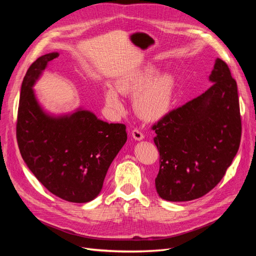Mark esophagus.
Returning a JSON list of instances; mask_svg holds the SVG:
<instances>
[{
	"label": "esophagus",
	"instance_id": "34e87169",
	"mask_svg": "<svg viewBox=\"0 0 256 256\" xmlns=\"http://www.w3.org/2000/svg\"><path fill=\"white\" fill-rule=\"evenodd\" d=\"M132 136H134V140H136V141H141V140H143V138H144L143 132H142L141 130H138V128H134L132 130Z\"/></svg>",
	"mask_w": 256,
	"mask_h": 256
}]
</instances>
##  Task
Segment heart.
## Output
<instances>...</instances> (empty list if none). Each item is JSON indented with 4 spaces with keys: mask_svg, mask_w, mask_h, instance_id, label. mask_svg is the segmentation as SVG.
<instances>
[{
    "mask_svg": "<svg viewBox=\"0 0 256 256\" xmlns=\"http://www.w3.org/2000/svg\"><path fill=\"white\" fill-rule=\"evenodd\" d=\"M116 90L122 94H136L134 108L145 120H154L164 114L171 104L172 81L166 76L150 78V72H134L116 81ZM106 104L112 110L120 111L122 104L114 88L106 90Z\"/></svg>",
    "mask_w": 256,
    "mask_h": 256,
    "instance_id": "1",
    "label": "heart"
}]
</instances>
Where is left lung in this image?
Wrapping results in <instances>:
<instances>
[{
    "mask_svg": "<svg viewBox=\"0 0 256 256\" xmlns=\"http://www.w3.org/2000/svg\"><path fill=\"white\" fill-rule=\"evenodd\" d=\"M212 86L152 126L160 159L154 180L161 198L186 202L205 196L232 164L242 138L237 83L216 58Z\"/></svg>",
    "mask_w": 256,
    "mask_h": 256,
    "instance_id": "left-lung-1",
    "label": "left lung"
}]
</instances>
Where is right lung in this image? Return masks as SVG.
<instances>
[{
	"instance_id": "add662e5",
	"label": "right lung",
	"mask_w": 256,
	"mask_h": 256,
	"mask_svg": "<svg viewBox=\"0 0 256 256\" xmlns=\"http://www.w3.org/2000/svg\"><path fill=\"white\" fill-rule=\"evenodd\" d=\"M38 58L23 79L17 118L20 154L35 177L54 196L72 203L94 200L112 161L127 141L124 124H108L88 110L54 116L38 104L33 86L49 62Z\"/></svg>"
}]
</instances>
